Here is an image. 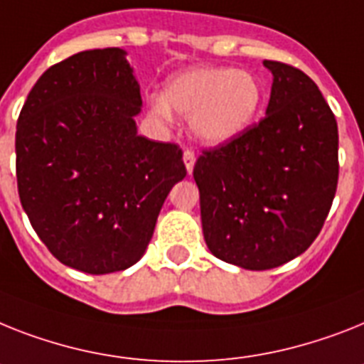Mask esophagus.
Wrapping results in <instances>:
<instances>
[{
	"mask_svg": "<svg viewBox=\"0 0 364 364\" xmlns=\"http://www.w3.org/2000/svg\"><path fill=\"white\" fill-rule=\"evenodd\" d=\"M195 160H197V158H195V152H193V150L186 149V150H184V164H186V169H188L189 175L193 173Z\"/></svg>",
	"mask_w": 364,
	"mask_h": 364,
	"instance_id": "34e87169",
	"label": "esophagus"
}]
</instances>
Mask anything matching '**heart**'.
Listing matches in <instances>:
<instances>
[{"instance_id":"obj_1","label":"heart","mask_w":364,"mask_h":364,"mask_svg":"<svg viewBox=\"0 0 364 364\" xmlns=\"http://www.w3.org/2000/svg\"><path fill=\"white\" fill-rule=\"evenodd\" d=\"M262 87L251 72L234 68H191L171 77L165 95L150 100V109L169 119L171 109L191 117L197 139L221 145L236 139L257 119Z\"/></svg>"}]
</instances>
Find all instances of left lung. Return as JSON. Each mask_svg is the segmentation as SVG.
I'll return each instance as SVG.
<instances>
[{
	"instance_id": "1",
	"label": "left lung",
	"mask_w": 364,
	"mask_h": 364,
	"mask_svg": "<svg viewBox=\"0 0 364 364\" xmlns=\"http://www.w3.org/2000/svg\"><path fill=\"white\" fill-rule=\"evenodd\" d=\"M264 67L273 74L266 117L193 167L210 253L257 272L311 247L338 182L337 121L316 83L287 63Z\"/></svg>"
}]
</instances>
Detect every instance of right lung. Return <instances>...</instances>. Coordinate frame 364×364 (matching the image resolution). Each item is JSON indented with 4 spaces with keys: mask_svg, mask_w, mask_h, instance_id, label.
<instances>
[{
    "mask_svg": "<svg viewBox=\"0 0 364 364\" xmlns=\"http://www.w3.org/2000/svg\"><path fill=\"white\" fill-rule=\"evenodd\" d=\"M139 83L121 48L48 68L16 124L20 203L50 253L92 275L134 266L171 188L182 149L137 135Z\"/></svg>",
    "mask_w": 364,
    "mask_h": 364,
    "instance_id": "1",
    "label": "right lung"
}]
</instances>
